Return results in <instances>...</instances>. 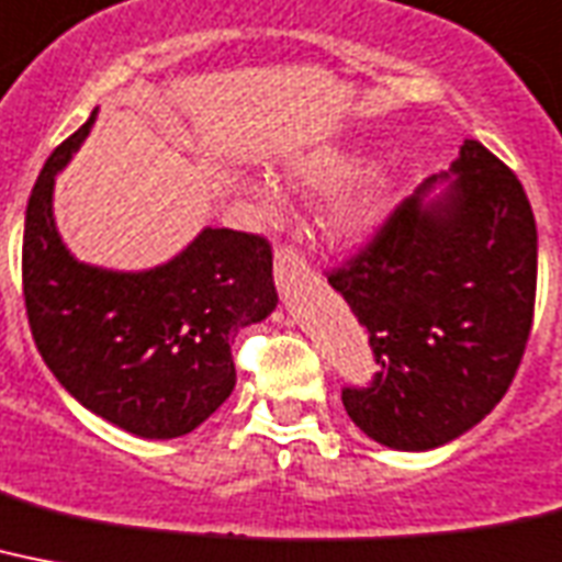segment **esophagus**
<instances>
[{
    "instance_id": "1",
    "label": "esophagus",
    "mask_w": 562,
    "mask_h": 562,
    "mask_svg": "<svg viewBox=\"0 0 562 562\" xmlns=\"http://www.w3.org/2000/svg\"><path fill=\"white\" fill-rule=\"evenodd\" d=\"M305 271H308V262H305V257L294 245H280V248L273 250V277H277L280 285L285 280H291V277H296V273Z\"/></svg>"
}]
</instances>
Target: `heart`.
I'll return each mask as SVG.
<instances>
[{"mask_svg": "<svg viewBox=\"0 0 562 562\" xmlns=\"http://www.w3.org/2000/svg\"><path fill=\"white\" fill-rule=\"evenodd\" d=\"M358 170V158L344 149H314L308 155H300L289 164V178L294 184L308 187V190H326V187H335L340 181L352 176ZM254 195H257L262 207L271 210L277 195H273L271 187H250ZM384 195H386V181L384 176L367 178L363 184L349 193L346 199L328 210L326 227L328 234L337 236V239H355L367 227L375 225V218L381 216L384 210Z\"/></svg>", "mask_w": 562, "mask_h": 562, "instance_id": "obj_1", "label": "heart"}]
</instances>
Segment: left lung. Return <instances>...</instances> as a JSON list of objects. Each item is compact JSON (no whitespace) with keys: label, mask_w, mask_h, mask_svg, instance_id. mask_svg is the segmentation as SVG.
<instances>
[{"label":"left lung","mask_w":562,"mask_h":562,"mask_svg":"<svg viewBox=\"0 0 562 562\" xmlns=\"http://www.w3.org/2000/svg\"><path fill=\"white\" fill-rule=\"evenodd\" d=\"M450 172L439 199L424 202L432 176L326 273L378 363L372 384L344 386V407L395 450H430L482 422L531 335L537 225L526 190L479 140H464Z\"/></svg>","instance_id":"8db88e82"}]
</instances>
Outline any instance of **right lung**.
<instances>
[{
	"mask_svg": "<svg viewBox=\"0 0 562 562\" xmlns=\"http://www.w3.org/2000/svg\"><path fill=\"white\" fill-rule=\"evenodd\" d=\"M89 121L45 161L22 236V296L34 344L86 409L140 439H178L234 392L231 340L277 305L266 236L204 227L153 271L77 262L54 227V176Z\"/></svg>",
	"mask_w": 562,
	"mask_h": 562,
	"instance_id": "1",
	"label": "right lung"
}]
</instances>
